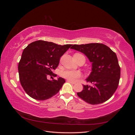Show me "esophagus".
<instances>
[{
  "mask_svg": "<svg viewBox=\"0 0 135 135\" xmlns=\"http://www.w3.org/2000/svg\"><path fill=\"white\" fill-rule=\"evenodd\" d=\"M67 81H68V82H69V83H71V84H75V82H74V81H71L70 80H67Z\"/></svg>",
  "mask_w": 135,
  "mask_h": 135,
  "instance_id": "1",
  "label": "esophagus"
}]
</instances>
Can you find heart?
Here are the masks:
<instances>
[{
  "label": "heart",
  "mask_w": 135,
  "mask_h": 135,
  "mask_svg": "<svg viewBox=\"0 0 135 135\" xmlns=\"http://www.w3.org/2000/svg\"><path fill=\"white\" fill-rule=\"evenodd\" d=\"M81 75V73L79 71L73 70H66L62 73V76L68 80L72 81H75L77 78L80 77Z\"/></svg>",
  "instance_id": "obj_1"
}]
</instances>
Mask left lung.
<instances>
[{
	"instance_id": "left-lung-1",
	"label": "left lung",
	"mask_w": 135,
	"mask_h": 135,
	"mask_svg": "<svg viewBox=\"0 0 135 135\" xmlns=\"http://www.w3.org/2000/svg\"><path fill=\"white\" fill-rule=\"evenodd\" d=\"M71 49L83 53L92 62L90 74L85 79L89 84L83 85L77 95L92 105L103 103L115 92L119 84L120 69L116 54L101 43L75 44Z\"/></svg>"
}]
</instances>
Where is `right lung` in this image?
<instances>
[{"instance_id": "1", "label": "right lung", "mask_w": 135, "mask_h": 135, "mask_svg": "<svg viewBox=\"0 0 135 135\" xmlns=\"http://www.w3.org/2000/svg\"><path fill=\"white\" fill-rule=\"evenodd\" d=\"M71 46L37 40L24 49L18 70L20 83L28 96L42 101L59 92L65 80L61 77L49 80L47 77L53 75L52 70L58 66L60 57Z\"/></svg>"}]
</instances>
